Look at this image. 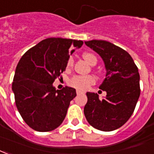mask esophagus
<instances>
[{
  "instance_id": "1",
  "label": "esophagus",
  "mask_w": 154,
  "mask_h": 154,
  "mask_svg": "<svg viewBox=\"0 0 154 154\" xmlns=\"http://www.w3.org/2000/svg\"><path fill=\"white\" fill-rule=\"evenodd\" d=\"M83 94V91H77V94Z\"/></svg>"
}]
</instances>
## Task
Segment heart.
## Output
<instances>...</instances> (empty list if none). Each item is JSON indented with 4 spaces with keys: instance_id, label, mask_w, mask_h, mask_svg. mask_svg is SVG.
Instances as JSON below:
<instances>
[{
    "instance_id": "b5f03b06",
    "label": "heart",
    "mask_w": 154,
    "mask_h": 154,
    "mask_svg": "<svg viewBox=\"0 0 154 154\" xmlns=\"http://www.w3.org/2000/svg\"><path fill=\"white\" fill-rule=\"evenodd\" d=\"M82 57L86 62L90 63L91 65L96 63L97 59L94 54L91 53H84ZM73 63V60L70 58L67 62V68H70ZM95 82L94 78L92 76H75L69 80L68 84L75 89H77L79 91H86L89 88L91 85H93Z\"/></svg>"
}]
</instances>
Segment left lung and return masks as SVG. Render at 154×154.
<instances>
[{
	"instance_id": "left-lung-1",
	"label": "left lung",
	"mask_w": 154,
	"mask_h": 154,
	"mask_svg": "<svg viewBox=\"0 0 154 154\" xmlns=\"http://www.w3.org/2000/svg\"><path fill=\"white\" fill-rule=\"evenodd\" d=\"M103 60L105 79L99 88L107 93L100 100L94 92H87L84 114L95 129L112 131L123 126L135 110L140 97V74L134 60L126 51L103 40L85 42Z\"/></svg>"
}]
</instances>
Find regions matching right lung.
<instances>
[{
    "mask_svg": "<svg viewBox=\"0 0 154 154\" xmlns=\"http://www.w3.org/2000/svg\"><path fill=\"white\" fill-rule=\"evenodd\" d=\"M82 45V41L46 38L20 59L12 91L17 109L31 128L51 131L64 120L70 101L77 95L76 90L68 86L56 90L53 82L65 71L69 56Z\"/></svg>",
    "mask_w": 154,
    "mask_h": 154,
    "instance_id": "right-lung-1",
    "label": "right lung"
}]
</instances>
